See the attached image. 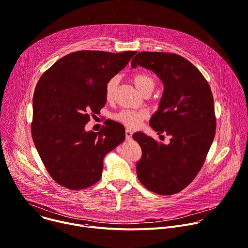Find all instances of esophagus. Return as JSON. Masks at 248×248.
<instances>
[{"mask_svg": "<svg viewBox=\"0 0 248 248\" xmlns=\"http://www.w3.org/2000/svg\"><path fill=\"white\" fill-rule=\"evenodd\" d=\"M132 131L130 130V129H125V137H126V139H130L131 138V136H132Z\"/></svg>", "mask_w": 248, "mask_h": 248, "instance_id": "esophagus-1", "label": "esophagus"}]
</instances>
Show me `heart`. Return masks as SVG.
<instances>
[{"mask_svg":"<svg viewBox=\"0 0 248 248\" xmlns=\"http://www.w3.org/2000/svg\"><path fill=\"white\" fill-rule=\"evenodd\" d=\"M135 87L141 92L145 93L152 91L155 87V79L147 74H136L131 78ZM118 86V79L116 78H111L105 88V97L107 102L111 103L115 99L116 90ZM148 118V114L145 111H133V110H123L113 116V119L129 128H137L141 123Z\"/></svg>","mask_w":248,"mask_h":248,"instance_id":"heart-1","label":"heart"}]
</instances>
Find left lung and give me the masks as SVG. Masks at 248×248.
Masks as SVG:
<instances>
[{
  "mask_svg": "<svg viewBox=\"0 0 248 248\" xmlns=\"http://www.w3.org/2000/svg\"><path fill=\"white\" fill-rule=\"evenodd\" d=\"M151 69L164 83L159 110L150 120L168 145L143 132L133 139L142 149L136 165L139 182L148 190L171 195L186 188L200 171L216 133L214 99L199 70L186 58L162 52H141L131 62ZM164 136V135H162Z\"/></svg>",
  "mask_w": 248,
  "mask_h": 248,
  "instance_id": "1",
  "label": "left lung"
}]
</instances>
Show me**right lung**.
<instances>
[{
    "label": "right lung",
    "mask_w": 248,
    "mask_h": 248,
    "mask_svg": "<svg viewBox=\"0 0 248 248\" xmlns=\"http://www.w3.org/2000/svg\"><path fill=\"white\" fill-rule=\"evenodd\" d=\"M135 54L74 52L40 78L32 99L31 134L46 170L60 186L79 190L96 184L104 157L124 140V127L117 122H107L99 132L84 127L107 102L106 84Z\"/></svg>",
    "instance_id": "obj_1"
}]
</instances>
